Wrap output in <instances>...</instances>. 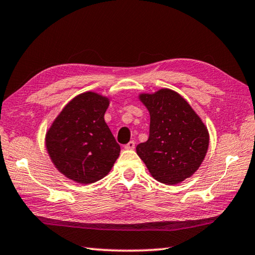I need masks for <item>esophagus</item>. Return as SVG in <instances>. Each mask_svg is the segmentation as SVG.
I'll return each instance as SVG.
<instances>
[{
    "instance_id": "obj_1",
    "label": "esophagus",
    "mask_w": 255,
    "mask_h": 255,
    "mask_svg": "<svg viewBox=\"0 0 255 255\" xmlns=\"http://www.w3.org/2000/svg\"><path fill=\"white\" fill-rule=\"evenodd\" d=\"M134 147H135V142H134V140H130V142L125 145V148H126V149H132Z\"/></svg>"
}]
</instances>
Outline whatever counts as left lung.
Wrapping results in <instances>:
<instances>
[{"mask_svg": "<svg viewBox=\"0 0 255 255\" xmlns=\"http://www.w3.org/2000/svg\"><path fill=\"white\" fill-rule=\"evenodd\" d=\"M138 99L149 112V136L136 153L151 176L165 185L192 177L209 148V130L189 103L170 88L140 93Z\"/></svg>", "mask_w": 255, "mask_h": 255, "instance_id": "obj_1", "label": "left lung"}]
</instances>
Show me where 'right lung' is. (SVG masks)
I'll return each mask as SVG.
<instances>
[{"label": "right lung", "instance_id": "right-lung-1", "mask_svg": "<svg viewBox=\"0 0 255 255\" xmlns=\"http://www.w3.org/2000/svg\"><path fill=\"white\" fill-rule=\"evenodd\" d=\"M110 98L85 92L66 104L45 134L54 167L70 180L95 183L106 177L120 154V146L104 120Z\"/></svg>", "mask_w": 255, "mask_h": 255}]
</instances>
